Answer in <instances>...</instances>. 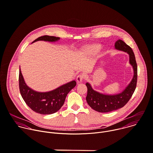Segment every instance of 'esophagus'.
I'll list each match as a JSON object with an SVG mask.
<instances>
[{
    "label": "esophagus",
    "mask_w": 153,
    "mask_h": 153,
    "mask_svg": "<svg viewBox=\"0 0 153 153\" xmlns=\"http://www.w3.org/2000/svg\"><path fill=\"white\" fill-rule=\"evenodd\" d=\"M84 78V76L83 74H80V75H78L76 77V82L78 84L82 82Z\"/></svg>",
    "instance_id": "obj_1"
}]
</instances>
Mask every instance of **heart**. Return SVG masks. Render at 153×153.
<instances>
[{
    "label": "heart",
    "instance_id": "b5f03b06",
    "mask_svg": "<svg viewBox=\"0 0 153 153\" xmlns=\"http://www.w3.org/2000/svg\"><path fill=\"white\" fill-rule=\"evenodd\" d=\"M97 47L96 45H91V46L88 47L86 48V50H87V51L88 53H91L94 52V51H96V50L97 49Z\"/></svg>",
    "mask_w": 153,
    "mask_h": 153
}]
</instances>
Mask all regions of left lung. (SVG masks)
Listing matches in <instances>:
<instances>
[{"instance_id": "left-lung-1", "label": "left lung", "mask_w": 153, "mask_h": 153, "mask_svg": "<svg viewBox=\"0 0 153 153\" xmlns=\"http://www.w3.org/2000/svg\"><path fill=\"white\" fill-rule=\"evenodd\" d=\"M115 48L128 54L129 63L133 69V76L124 90L120 93L114 94L98 92L93 90L90 83L85 84L87 87V102L92 109L99 112H109L123 107L131 98L136 86L137 64L132 49L120 39L117 40L115 43Z\"/></svg>"}]
</instances>
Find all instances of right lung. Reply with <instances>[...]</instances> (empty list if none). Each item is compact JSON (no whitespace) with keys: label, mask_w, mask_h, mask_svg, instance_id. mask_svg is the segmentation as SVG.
I'll list each match as a JSON object with an SVG mask.
<instances>
[{"label":"right lung","mask_w":153,"mask_h":153,"mask_svg":"<svg viewBox=\"0 0 153 153\" xmlns=\"http://www.w3.org/2000/svg\"><path fill=\"white\" fill-rule=\"evenodd\" d=\"M59 40V37L45 35L37 38L33 42L39 41L53 42ZM76 85V81L74 80L50 91H36L26 84L20 69L19 87L21 95L28 106L40 114H51L58 111L63 105L68 93Z\"/></svg>","instance_id":"right-lung-1"}]
</instances>
